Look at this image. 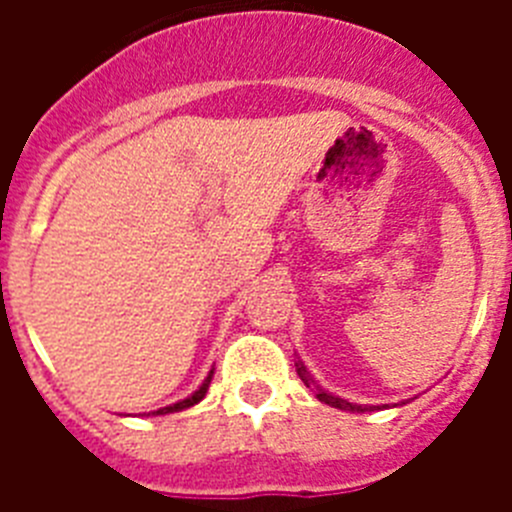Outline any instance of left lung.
<instances>
[{
    "label": "left lung",
    "mask_w": 512,
    "mask_h": 512,
    "mask_svg": "<svg viewBox=\"0 0 512 512\" xmlns=\"http://www.w3.org/2000/svg\"><path fill=\"white\" fill-rule=\"evenodd\" d=\"M297 366V374H300L302 382L307 384V387H312V392H315V397H318L320 402H325V405H330V408H338V410H348V413H372V410H379V405H356V402H348L343 400V397L333 395V392L323 390L318 382H315V377H312L310 372H307V366L302 364L300 359L295 361ZM384 408V405H382Z\"/></svg>",
    "instance_id": "obj_1"
}]
</instances>
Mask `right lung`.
<instances>
[{
	"mask_svg": "<svg viewBox=\"0 0 512 512\" xmlns=\"http://www.w3.org/2000/svg\"><path fill=\"white\" fill-rule=\"evenodd\" d=\"M212 369H210V374H207L205 377V382L200 384V390H194L192 395L189 397H184V400H179V402H174V405H166V408H158V410H153V415H166V413H179V410H187V408H192V405H197V402L202 400V397L207 395V387H210V379H212Z\"/></svg>",
	"mask_w": 512,
	"mask_h": 512,
	"instance_id": "right-lung-1",
	"label": "right lung"
}]
</instances>
